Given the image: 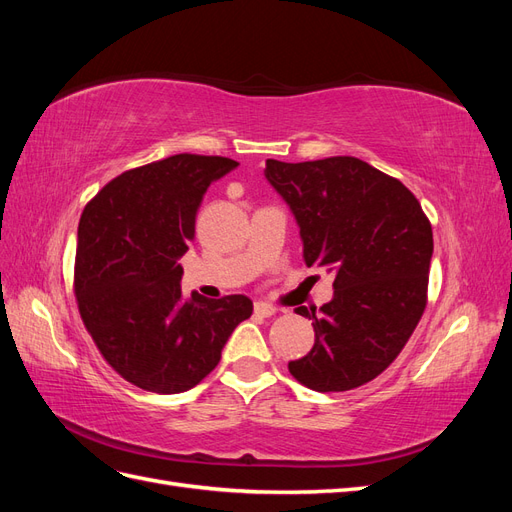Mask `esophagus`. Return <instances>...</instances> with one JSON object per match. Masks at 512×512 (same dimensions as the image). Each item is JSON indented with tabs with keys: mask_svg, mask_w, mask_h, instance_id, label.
<instances>
[{
	"mask_svg": "<svg viewBox=\"0 0 512 512\" xmlns=\"http://www.w3.org/2000/svg\"><path fill=\"white\" fill-rule=\"evenodd\" d=\"M254 312L258 314V316H265V318H269V316H273L277 309L271 305V303H267V301H256L254 303Z\"/></svg>",
	"mask_w": 512,
	"mask_h": 512,
	"instance_id": "obj_1",
	"label": "esophagus"
}]
</instances>
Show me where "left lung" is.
<instances>
[{"label":"left lung","instance_id":"1","mask_svg":"<svg viewBox=\"0 0 512 512\" xmlns=\"http://www.w3.org/2000/svg\"><path fill=\"white\" fill-rule=\"evenodd\" d=\"M265 177L297 218L305 265L335 273L318 314L297 307L316 339L290 374L320 393L363 386L397 359L425 312L429 218L404 183L352 156L267 160Z\"/></svg>","mask_w":512,"mask_h":512}]
</instances>
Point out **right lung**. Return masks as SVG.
<instances>
[{
  "label": "right lung",
  "mask_w": 512,
  "mask_h": 512,
  "mask_svg": "<svg viewBox=\"0 0 512 512\" xmlns=\"http://www.w3.org/2000/svg\"><path fill=\"white\" fill-rule=\"evenodd\" d=\"M239 162L177 153L126 170L89 200L79 222L74 294L104 361L151 393H183L207 378L237 324L245 294L183 297L179 258L194 241L211 181Z\"/></svg>",
  "instance_id": "1"
}]
</instances>
